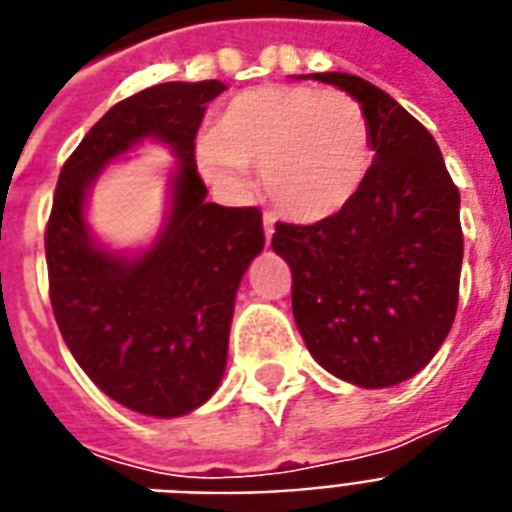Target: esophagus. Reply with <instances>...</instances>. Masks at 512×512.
Here are the masks:
<instances>
[{
  "instance_id": "obj_1",
  "label": "esophagus",
  "mask_w": 512,
  "mask_h": 512,
  "mask_svg": "<svg viewBox=\"0 0 512 512\" xmlns=\"http://www.w3.org/2000/svg\"><path fill=\"white\" fill-rule=\"evenodd\" d=\"M264 235H267V243H269V237H272V232H275V216L272 213H264Z\"/></svg>"
}]
</instances>
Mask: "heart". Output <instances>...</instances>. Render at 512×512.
Returning a JSON list of instances; mask_svg holds the SVG:
<instances>
[{"label": "heart", "instance_id": "1", "mask_svg": "<svg viewBox=\"0 0 512 512\" xmlns=\"http://www.w3.org/2000/svg\"><path fill=\"white\" fill-rule=\"evenodd\" d=\"M202 168L243 189L245 165L277 208L296 221L334 216L360 192L374 144L363 106L312 85H259L235 95L197 146Z\"/></svg>", "mask_w": 512, "mask_h": 512}]
</instances>
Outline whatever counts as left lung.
<instances>
[{"label": "left lung", "mask_w": 512, "mask_h": 512, "mask_svg": "<svg viewBox=\"0 0 512 512\" xmlns=\"http://www.w3.org/2000/svg\"><path fill=\"white\" fill-rule=\"evenodd\" d=\"M368 117L374 162L342 211L277 224L293 275V318L320 366L379 390L406 382L449 336L459 301V189L435 138L366 79L323 71Z\"/></svg>", "instance_id": "1"}]
</instances>
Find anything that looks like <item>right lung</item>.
<instances>
[{"label": "right lung", "mask_w": 512, "mask_h": 512, "mask_svg": "<svg viewBox=\"0 0 512 512\" xmlns=\"http://www.w3.org/2000/svg\"><path fill=\"white\" fill-rule=\"evenodd\" d=\"M219 79L162 82L130 95L87 130L63 162L45 232L50 304L66 347L112 400L146 417H184L219 387L237 285L264 248L259 208L205 200L194 136ZM157 137L179 157L171 213L141 257L95 246L86 189L138 140Z\"/></svg>", "instance_id": "right-lung-1"}]
</instances>
